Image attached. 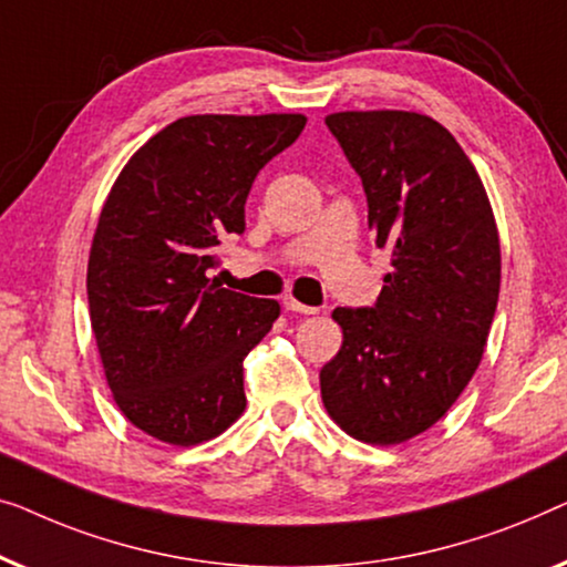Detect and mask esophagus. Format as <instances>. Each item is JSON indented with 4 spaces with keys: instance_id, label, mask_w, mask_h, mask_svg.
Returning a JSON list of instances; mask_svg holds the SVG:
<instances>
[{
    "instance_id": "obj_1",
    "label": "esophagus",
    "mask_w": 567,
    "mask_h": 567,
    "mask_svg": "<svg viewBox=\"0 0 567 567\" xmlns=\"http://www.w3.org/2000/svg\"><path fill=\"white\" fill-rule=\"evenodd\" d=\"M282 308L290 310V313H300V316H313L316 310H318L313 306H302V302H298L295 298H285L282 300Z\"/></svg>"
}]
</instances>
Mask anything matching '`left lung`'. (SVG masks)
Masks as SVG:
<instances>
[{
	"instance_id": "left-lung-1",
	"label": "left lung",
	"mask_w": 567,
	"mask_h": 567,
	"mask_svg": "<svg viewBox=\"0 0 567 567\" xmlns=\"http://www.w3.org/2000/svg\"><path fill=\"white\" fill-rule=\"evenodd\" d=\"M326 125L360 174L390 269L372 308H337L339 354L321 398L349 436L401 444L467 388L496 316L501 244L485 187L454 135L403 110L333 113Z\"/></svg>"
}]
</instances>
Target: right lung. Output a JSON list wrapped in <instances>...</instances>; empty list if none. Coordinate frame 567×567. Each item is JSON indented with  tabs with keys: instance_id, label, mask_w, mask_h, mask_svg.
I'll return each instance as SVG.
<instances>
[{
	"instance_id": "obj_1",
	"label": "right lung",
	"mask_w": 567,
	"mask_h": 567,
	"mask_svg": "<svg viewBox=\"0 0 567 567\" xmlns=\"http://www.w3.org/2000/svg\"><path fill=\"white\" fill-rule=\"evenodd\" d=\"M302 115H189L135 151L100 213L86 267L92 331L117 409L189 446L241 416L244 360L280 302L210 280L244 234L257 174L295 143Z\"/></svg>"
}]
</instances>
